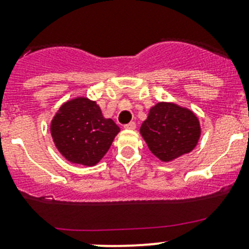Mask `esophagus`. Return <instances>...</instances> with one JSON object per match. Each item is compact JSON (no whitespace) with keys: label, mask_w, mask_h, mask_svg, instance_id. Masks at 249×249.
I'll return each mask as SVG.
<instances>
[{"label":"esophagus","mask_w":249,"mask_h":249,"mask_svg":"<svg viewBox=\"0 0 249 249\" xmlns=\"http://www.w3.org/2000/svg\"><path fill=\"white\" fill-rule=\"evenodd\" d=\"M136 122H129L127 123V124H124V128L126 129H129V131H133V129H136Z\"/></svg>","instance_id":"1"}]
</instances>
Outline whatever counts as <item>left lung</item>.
Returning <instances> with one entry per match:
<instances>
[{
  "instance_id": "1",
  "label": "left lung",
  "mask_w": 249,
  "mask_h": 249,
  "mask_svg": "<svg viewBox=\"0 0 249 249\" xmlns=\"http://www.w3.org/2000/svg\"><path fill=\"white\" fill-rule=\"evenodd\" d=\"M141 134L151 153L164 162L189 154L197 146L202 127L196 113L172 101L151 106Z\"/></svg>"
}]
</instances>
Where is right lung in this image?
Returning a JSON list of instances; mask_svg holds the SVG:
<instances>
[{"label": "right lung", "mask_w": 249, "mask_h": 249, "mask_svg": "<svg viewBox=\"0 0 249 249\" xmlns=\"http://www.w3.org/2000/svg\"><path fill=\"white\" fill-rule=\"evenodd\" d=\"M120 127L105 118L100 106L87 96H77L60 106L50 123L52 141L72 164L94 166L105 156Z\"/></svg>", "instance_id": "add662e5"}]
</instances>
